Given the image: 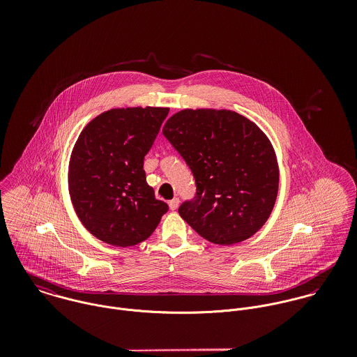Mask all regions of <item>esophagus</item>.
<instances>
[{"mask_svg": "<svg viewBox=\"0 0 357 357\" xmlns=\"http://www.w3.org/2000/svg\"><path fill=\"white\" fill-rule=\"evenodd\" d=\"M178 204H180V199H178V198H173L172 201H169V207H170V210H176V208L178 207Z\"/></svg>", "mask_w": 357, "mask_h": 357, "instance_id": "1", "label": "esophagus"}]
</instances>
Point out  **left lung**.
<instances>
[{
	"mask_svg": "<svg viewBox=\"0 0 357 357\" xmlns=\"http://www.w3.org/2000/svg\"><path fill=\"white\" fill-rule=\"evenodd\" d=\"M162 133L197 181L195 198L178 207L188 225L221 246L261 229L276 202L279 166L253 121L231 109L185 108L166 121Z\"/></svg>",
	"mask_w": 357,
	"mask_h": 357,
	"instance_id": "left-lung-1",
	"label": "left lung"
}]
</instances>
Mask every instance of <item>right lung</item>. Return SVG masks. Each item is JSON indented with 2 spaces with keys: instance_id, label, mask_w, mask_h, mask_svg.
Masks as SVG:
<instances>
[{
  "instance_id": "add662e5",
  "label": "right lung",
  "mask_w": 357,
  "mask_h": 357,
  "mask_svg": "<svg viewBox=\"0 0 357 357\" xmlns=\"http://www.w3.org/2000/svg\"><path fill=\"white\" fill-rule=\"evenodd\" d=\"M167 107L104 111L81 132L68 163V192L82 225L104 243L129 248L151 236L169 210L147 184L144 156Z\"/></svg>"
}]
</instances>
